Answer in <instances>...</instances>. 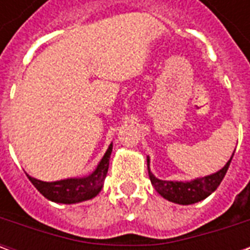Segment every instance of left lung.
Returning <instances> with one entry per match:
<instances>
[{
  "label": "left lung",
  "mask_w": 250,
  "mask_h": 250,
  "mask_svg": "<svg viewBox=\"0 0 250 250\" xmlns=\"http://www.w3.org/2000/svg\"><path fill=\"white\" fill-rule=\"evenodd\" d=\"M233 154H231L230 159L226 162L225 166L218 170L217 173L210 174L206 177H201V178L191 179V181H163V179L157 178L150 170V157H147L148 177H150V181H151L154 188L165 199L178 205L197 204L199 201H204L205 198H208L210 194L214 193L217 188L220 186L228 168H229Z\"/></svg>",
  "instance_id": "obj_1"
}]
</instances>
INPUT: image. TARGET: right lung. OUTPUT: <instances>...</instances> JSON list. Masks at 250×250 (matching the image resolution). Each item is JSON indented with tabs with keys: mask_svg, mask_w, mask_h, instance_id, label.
<instances>
[{
	"mask_svg": "<svg viewBox=\"0 0 250 250\" xmlns=\"http://www.w3.org/2000/svg\"><path fill=\"white\" fill-rule=\"evenodd\" d=\"M111 152H112V143L108 146L96 168L85 177L60 179L55 182H44V181L30 177L29 174H26V177L29 178L33 186L52 202L65 205L80 204L88 199L95 198L102 191L104 179L108 173Z\"/></svg>",
	"mask_w": 250,
	"mask_h": 250,
	"instance_id": "1",
	"label": "right lung"
}]
</instances>
